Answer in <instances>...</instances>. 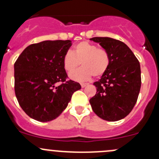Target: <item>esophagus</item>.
<instances>
[{
  "label": "esophagus",
  "instance_id": "obj_1",
  "mask_svg": "<svg viewBox=\"0 0 159 159\" xmlns=\"http://www.w3.org/2000/svg\"><path fill=\"white\" fill-rule=\"evenodd\" d=\"M88 83H81V88H84L85 87V86H87L88 85Z\"/></svg>",
  "mask_w": 159,
  "mask_h": 159
}]
</instances>
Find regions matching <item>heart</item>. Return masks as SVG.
<instances>
[{"label":"heart","instance_id":"heart-1","mask_svg":"<svg viewBox=\"0 0 159 159\" xmlns=\"http://www.w3.org/2000/svg\"><path fill=\"white\" fill-rule=\"evenodd\" d=\"M81 64L82 68L70 74L75 81H83L92 75L101 77L105 73L110 64L108 51L88 41H81L74 47V51H67L63 56V65L68 72H72Z\"/></svg>","mask_w":159,"mask_h":159}]
</instances>
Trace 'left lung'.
Returning a JSON list of instances; mask_svg holds the SVG:
<instances>
[{
	"mask_svg": "<svg viewBox=\"0 0 159 159\" xmlns=\"http://www.w3.org/2000/svg\"><path fill=\"white\" fill-rule=\"evenodd\" d=\"M108 51L110 64L94 85L95 95L89 100L93 111L104 120L115 121L134 108L141 89V68L137 57L122 41L111 38H90Z\"/></svg>",
	"mask_w": 159,
	"mask_h": 159,
	"instance_id": "left-lung-1",
	"label": "left lung"
}]
</instances>
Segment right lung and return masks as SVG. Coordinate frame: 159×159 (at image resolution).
<instances>
[{
    "label": "right lung",
    "mask_w": 159,
    "mask_h": 159,
    "mask_svg": "<svg viewBox=\"0 0 159 159\" xmlns=\"http://www.w3.org/2000/svg\"><path fill=\"white\" fill-rule=\"evenodd\" d=\"M70 40L44 41L30 44L14 64V91L24 111L41 122L52 121L67 108L79 83L66 81L63 56ZM58 83H61L58 85Z\"/></svg>",
    "instance_id": "add662e5"
}]
</instances>
